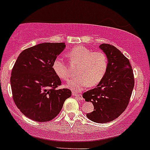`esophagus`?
I'll return each instance as SVG.
<instances>
[{
    "label": "esophagus",
    "mask_w": 150,
    "mask_h": 150,
    "mask_svg": "<svg viewBox=\"0 0 150 150\" xmlns=\"http://www.w3.org/2000/svg\"><path fill=\"white\" fill-rule=\"evenodd\" d=\"M73 95H74V97H76V98H79V100H83V95H82L81 94L77 93V92H76V91H74V92H73Z\"/></svg>",
    "instance_id": "obj_1"
}]
</instances>
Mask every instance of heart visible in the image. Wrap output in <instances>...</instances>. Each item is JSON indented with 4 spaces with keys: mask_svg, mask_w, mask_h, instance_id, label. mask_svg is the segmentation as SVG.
I'll use <instances>...</instances> for the list:
<instances>
[{
    "mask_svg": "<svg viewBox=\"0 0 150 150\" xmlns=\"http://www.w3.org/2000/svg\"><path fill=\"white\" fill-rule=\"evenodd\" d=\"M71 62L78 65V76L67 83L66 86L74 91H80L88 84L95 86L104 79L109 67L108 57L101 51H93L83 46H75L67 53ZM54 72L63 80L70 79L69 68L63 59L57 58L52 64Z\"/></svg>",
    "mask_w": 150,
    "mask_h": 150,
    "instance_id": "obj_1",
    "label": "heart"
}]
</instances>
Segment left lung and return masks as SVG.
I'll list each match as a JSON object with an SVG mask.
<instances>
[{
    "label": "left lung",
    "instance_id": "obj_1",
    "mask_svg": "<svg viewBox=\"0 0 150 150\" xmlns=\"http://www.w3.org/2000/svg\"><path fill=\"white\" fill-rule=\"evenodd\" d=\"M99 47L108 57V70L96 88L84 92L83 97L94 105L95 110L87 113V117L95 122L106 123L125 110L134 86V77L129 60L116 47L107 43Z\"/></svg>",
    "mask_w": 150,
    "mask_h": 150
}]
</instances>
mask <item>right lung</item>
<instances>
[{
	"label": "right lung",
	"instance_id": "1",
	"mask_svg": "<svg viewBox=\"0 0 150 150\" xmlns=\"http://www.w3.org/2000/svg\"><path fill=\"white\" fill-rule=\"evenodd\" d=\"M65 46L64 43H40L22 51L13 66L10 77L13 100L22 113L34 121L53 120L71 96L68 88H57L62 81L52 68Z\"/></svg>",
	"mask_w": 150,
	"mask_h": 150
}]
</instances>
